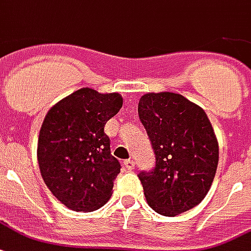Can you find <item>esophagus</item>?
<instances>
[{
	"label": "esophagus",
	"mask_w": 251,
	"mask_h": 251,
	"mask_svg": "<svg viewBox=\"0 0 251 251\" xmlns=\"http://www.w3.org/2000/svg\"><path fill=\"white\" fill-rule=\"evenodd\" d=\"M124 165H125L126 170H129V172H131L135 166V163L133 159H126V161H124Z\"/></svg>",
	"instance_id": "1"
}]
</instances>
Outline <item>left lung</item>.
<instances>
[{"instance_id":"left-lung-1","label":"left lung","mask_w":251,"mask_h":251,"mask_svg":"<svg viewBox=\"0 0 251 251\" xmlns=\"http://www.w3.org/2000/svg\"><path fill=\"white\" fill-rule=\"evenodd\" d=\"M138 116L151 141L155 166L138 174L146 201L158 214L193 209L210 189L218 166V141L202 107L181 94L148 93Z\"/></svg>"}]
</instances>
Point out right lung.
Returning <instances> with one entry per match:
<instances>
[{"mask_svg": "<svg viewBox=\"0 0 251 251\" xmlns=\"http://www.w3.org/2000/svg\"><path fill=\"white\" fill-rule=\"evenodd\" d=\"M122 102L118 93L82 88L57 102L42 122L37 146L41 176L72 210H97L110 200L121 165L103 127Z\"/></svg>", "mask_w": 251, "mask_h": 251, "instance_id": "1", "label": "right lung"}]
</instances>
